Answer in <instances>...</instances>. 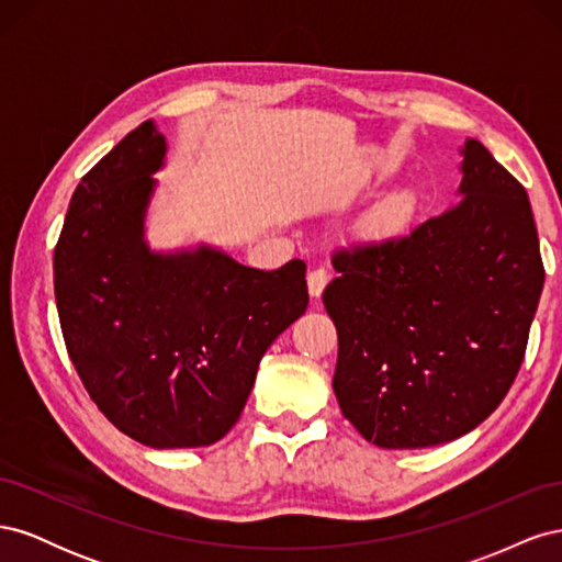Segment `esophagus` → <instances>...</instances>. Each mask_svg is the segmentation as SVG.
Wrapping results in <instances>:
<instances>
[{
	"label": "esophagus",
	"instance_id": "1",
	"mask_svg": "<svg viewBox=\"0 0 562 562\" xmlns=\"http://www.w3.org/2000/svg\"><path fill=\"white\" fill-rule=\"evenodd\" d=\"M328 285V271L326 269H312L307 274V288L312 297H321L323 288Z\"/></svg>",
	"mask_w": 562,
	"mask_h": 562
}]
</instances>
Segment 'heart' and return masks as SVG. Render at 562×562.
<instances>
[{"mask_svg": "<svg viewBox=\"0 0 562 562\" xmlns=\"http://www.w3.org/2000/svg\"><path fill=\"white\" fill-rule=\"evenodd\" d=\"M415 213H417V194L415 190H411V187H405V190L394 192L380 203V209L370 217L368 232L370 236H375V239H386V236H394L405 227H411Z\"/></svg>", "mask_w": 562, "mask_h": 562, "instance_id": "heart-1", "label": "heart"}]
</instances>
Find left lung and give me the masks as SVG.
I'll list each match as a JSON object with an SVG mask.
<instances>
[{
  "label": "left lung",
  "instance_id": "1",
  "mask_svg": "<svg viewBox=\"0 0 562 562\" xmlns=\"http://www.w3.org/2000/svg\"><path fill=\"white\" fill-rule=\"evenodd\" d=\"M464 199L411 234L333 255L323 304L337 328L333 389L370 443L415 450L497 411L525 359L543 288L525 187L464 143Z\"/></svg>",
  "mask_w": 562,
  "mask_h": 562
}]
</instances>
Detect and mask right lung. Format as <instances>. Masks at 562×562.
<instances>
[{
	"label": "right lung",
	"mask_w": 562,
	"mask_h": 562,
	"mask_svg": "<svg viewBox=\"0 0 562 562\" xmlns=\"http://www.w3.org/2000/svg\"><path fill=\"white\" fill-rule=\"evenodd\" d=\"M166 140L140 124L81 178L54 252L67 353L119 431L149 448L223 438L269 345L310 304L302 260L260 271L209 246L151 252Z\"/></svg>",
	"instance_id": "1"
}]
</instances>
